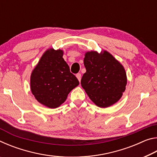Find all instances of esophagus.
<instances>
[{"instance_id":"34e87169","label":"esophagus","mask_w":157,"mask_h":157,"mask_svg":"<svg viewBox=\"0 0 157 157\" xmlns=\"http://www.w3.org/2000/svg\"><path fill=\"white\" fill-rule=\"evenodd\" d=\"M76 78H78V79L79 80V82H80V81H81V74H80V73H78V74H76Z\"/></svg>"}]
</instances>
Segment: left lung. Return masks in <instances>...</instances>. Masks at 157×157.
<instances>
[{"label": "left lung", "instance_id": "1", "mask_svg": "<svg viewBox=\"0 0 157 157\" xmlns=\"http://www.w3.org/2000/svg\"><path fill=\"white\" fill-rule=\"evenodd\" d=\"M86 68L81 79L82 88L95 105L109 107L121 99L127 82L124 66L110 52L102 50L85 53Z\"/></svg>", "mask_w": 157, "mask_h": 157}]
</instances>
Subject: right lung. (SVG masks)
Segmentation results:
<instances>
[{"mask_svg": "<svg viewBox=\"0 0 157 157\" xmlns=\"http://www.w3.org/2000/svg\"><path fill=\"white\" fill-rule=\"evenodd\" d=\"M63 55V50H46L31 73L32 94L40 104L50 109L59 107L79 85Z\"/></svg>", "mask_w": 157, "mask_h": 157, "instance_id": "right-lung-1", "label": "right lung"}]
</instances>
